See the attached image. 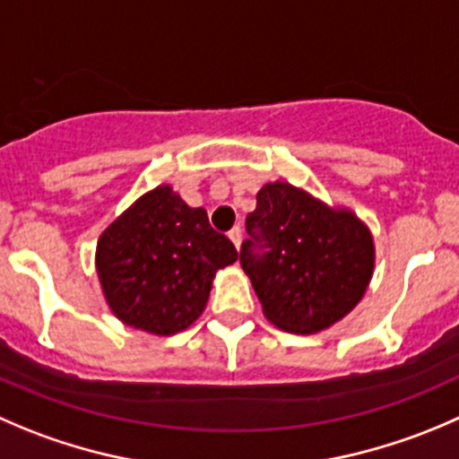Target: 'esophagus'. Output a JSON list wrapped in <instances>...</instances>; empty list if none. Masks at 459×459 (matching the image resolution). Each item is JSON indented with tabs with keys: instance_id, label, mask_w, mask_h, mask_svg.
<instances>
[{
	"instance_id": "esophagus-1",
	"label": "esophagus",
	"mask_w": 459,
	"mask_h": 459,
	"mask_svg": "<svg viewBox=\"0 0 459 459\" xmlns=\"http://www.w3.org/2000/svg\"><path fill=\"white\" fill-rule=\"evenodd\" d=\"M229 239L235 244V248L242 247V229H239V226H235V229H230V230H229Z\"/></svg>"
}]
</instances>
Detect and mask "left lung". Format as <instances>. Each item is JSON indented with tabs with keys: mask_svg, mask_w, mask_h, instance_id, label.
<instances>
[{
	"mask_svg": "<svg viewBox=\"0 0 459 459\" xmlns=\"http://www.w3.org/2000/svg\"><path fill=\"white\" fill-rule=\"evenodd\" d=\"M239 262L262 302V314L282 332L316 333L342 320L366 296L375 275L372 230L348 206L314 197L289 181L257 190ZM262 243L264 254L255 251Z\"/></svg>",
	"mask_w": 459,
	"mask_h": 459,
	"instance_id": "obj_1",
	"label": "left lung"
}]
</instances>
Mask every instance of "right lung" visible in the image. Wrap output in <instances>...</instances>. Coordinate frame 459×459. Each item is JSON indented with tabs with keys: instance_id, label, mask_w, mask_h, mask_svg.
<instances>
[{
	"instance_id": "1",
	"label": "right lung",
	"mask_w": 459,
	"mask_h": 459,
	"mask_svg": "<svg viewBox=\"0 0 459 459\" xmlns=\"http://www.w3.org/2000/svg\"><path fill=\"white\" fill-rule=\"evenodd\" d=\"M238 260L204 208L170 184L141 195L100 233L96 273L107 307L123 325L172 336L206 309L217 271Z\"/></svg>"
}]
</instances>
